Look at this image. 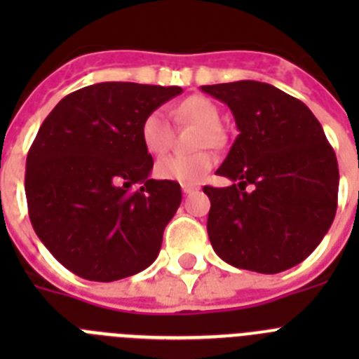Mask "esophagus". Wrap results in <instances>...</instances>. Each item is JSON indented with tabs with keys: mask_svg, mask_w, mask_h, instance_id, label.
<instances>
[{
	"mask_svg": "<svg viewBox=\"0 0 359 359\" xmlns=\"http://www.w3.org/2000/svg\"><path fill=\"white\" fill-rule=\"evenodd\" d=\"M182 190H183V194H194V192H198L199 190V187L192 185V183H183Z\"/></svg>",
	"mask_w": 359,
	"mask_h": 359,
	"instance_id": "esophagus-1",
	"label": "esophagus"
}]
</instances>
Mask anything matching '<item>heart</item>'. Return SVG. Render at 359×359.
Instances as JSON below:
<instances>
[{"label":"heart","instance_id":"heart-1","mask_svg":"<svg viewBox=\"0 0 359 359\" xmlns=\"http://www.w3.org/2000/svg\"><path fill=\"white\" fill-rule=\"evenodd\" d=\"M170 115L177 122L198 126L196 147H221L224 144V133L221 129V113L210 98L201 95H190L170 109ZM140 140L149 154L160 156L170 145V123L161 111L154 109L145 115L140 126ZM214 167V154L201 149L192 154H170L154 165V172L161 180L180 183H198Z\"/></svg>","mask_w":359,"mask_h":359}]
</instances>
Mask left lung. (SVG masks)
I'll return each mask as SVG.
<instances>
[{
  "label": "left lung",
  "mask_w": 359,
  "mask_h": 359,
  "mask_svg": "<svg viewBox=\"0 0 359 359\" xmlns=\"http://www.w3.org/2000/svg\"><path fill=\"white\" fill-rule=\"evenodd\" d=\"M201 90L230 107L239 129L217 169L233 185L203 189L212 248L257 273L300 264L327 233L338 205V161L322 126L306 104L266 82Z\"/></svg>",
  "instance_id": "left-lung-1"
}]
</instances>
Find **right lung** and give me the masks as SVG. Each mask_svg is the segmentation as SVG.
<instances>
[{
  "label": "right lung",
  "instance_id": "1",
  "mask_svg": "<svg viewBox=\"0 0 359 359\" xmlns=\"http://www.w3.org/2000/svg\"><path fill=\"white\" fill-rule=\"evenodd\" d=\"M182 91L100 82L66 95L44 118L27 156L28 215L41 243L72 273L113 282L158 257L182 189L149 177L152 156L140 126Z\"/></svg>",
  "mask_w": 359,
  "mask_h": 359
}]
</instances>
